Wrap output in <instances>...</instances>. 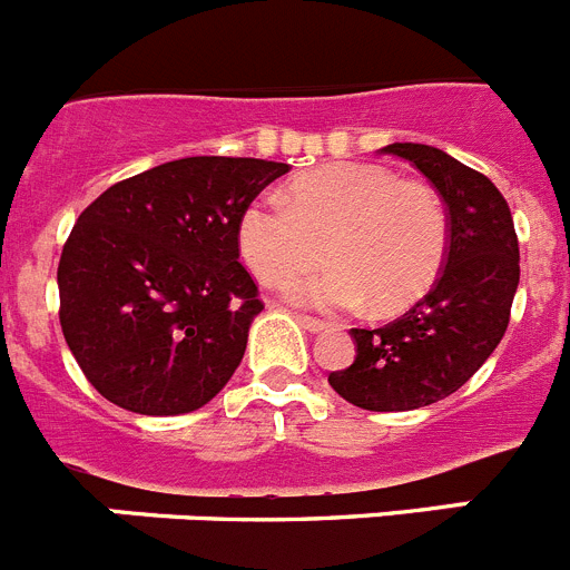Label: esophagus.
Returning <instances> with one entry per match:
<instances>
[{"label": "esophagus", "mask_w": 570, "mask_h": 570, "mask_svg": "<svg viewBox=\"0 0 570 570\" xmlns=\"http://www.w3.org/2000/svg\"><path fill=\"white\" fill-rule=\"evenodd\" d=\"M296 320H299L302 328L311 331V334H325V331L331 328V325L325 320H316V316H308V314H299V316H296Z\"/></svg>", "instance_id": "esophagus-1"}]
</instances>
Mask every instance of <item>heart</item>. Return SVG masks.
<instances>
[{
    "mask_svg": "<svg viewBox=\"0 0 570 570\" xmlns=\"http://www.w3.org/2000/svg\"><path fill=\"white\" fill-rule=\"evenodd\" d=\"M239 254L265 285L321 258L335 262L288 281L285 296L311 308L402 314L434 288L448 254V216L431 185L371 163H334L296 176L288 205L259 196L236 225Z\"/></svg>",
    "mask_w": 570,
    "mask_h": 570,
    "instance_id": "1",
    "label": "heart"
}]
</instances>
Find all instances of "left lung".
Listing matches in <instances>:
<instances>
[{
	"label": "left lung",
	"instance_id": "1",
	"mask_svg": "<svg viewBox=\"0 0 570 570\" xmlns=\"http://www.w3.org/2000/svg\"><path fill=\"white\" fill-rule=\"evenodd\" d=\"M382 154L414 165L448 208V254L440 279L385 328H351L356 356L328 376L365 411L434 405L482 367L505 336L520 285V242L505 196L480 170L431 145L394 142Z\"/></svg>",
	"mask_w": 570,
	"mask_h": 570
}]
</instances>
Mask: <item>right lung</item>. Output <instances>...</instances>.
<instances>
[{
	"instance_id": "1",
	"label": "right lung",
	"mask_w": 570,
	"mask_h": 570,
	"mask_svg": "<svg viewBox=\"0 0 570 570\" xmlns=\"http://www.w3.org/2000/svg\"><path fill=\"white\" fill-rule=\"evenodd\" d=\"M285 163L188 156L110 185L59 259V322L99 394L145 416L208 405L262 311L236 225Z\"/></svg>"
}]
</instances>
